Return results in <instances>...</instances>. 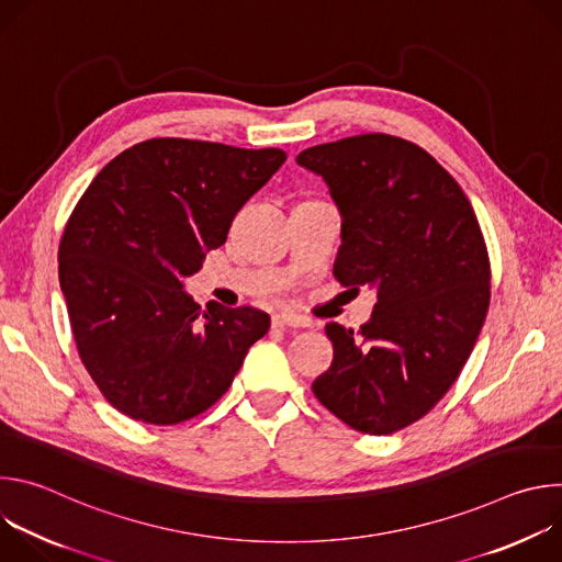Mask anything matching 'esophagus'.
<instances>
[{
    "instance_id": "obj_1",
    "label": "esophagus",
    "mask_w": 562,
    "mask_h": 562,
    "mask_svg": "<svg viewBox=\"0 0 562 562\" xmlns=\"http://www.w3.org/2000/svg\"><path fill=\"white\" fill-rule=\"evenodd\" d=\"M273 327H308V319L293 311H280L273 315Z\"/></svg>"
}]
</instances>
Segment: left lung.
I'll return each instance as SVG.
<instances>
[{
    "label": "left lung",
    "mask_w": 562,
    "mask_h": 562,
    "mask_svg": "<svg viewBox=\"0 0 562 562\" xmlns=\"http://www.w3.org/2000/svg\"><path fill=\"white\" fill-rule=\"evenodd\" d=\"M295 162L323 176L340 209L334 276L378 297L358 334L325 327L334 362L313 393L356 431H400L438 405L485 325L483 231L458 182L403 137L353 135L311 146Z\"/></svg>",
    "instance_id": "left-lung-1"
}]
</instances>
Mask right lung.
Here are the masks:
<instances>
[{
    "label": "right lung",
    "mask_w": 562,
    "mask_h": 562,
    "mask_svg": "<svg viewBox=\"0 0 562 562\" xmlns=\"http://www.w3.org/2000/svg\"><path fill=\"white\" fill-rule=\"evenodd\" d=\"M280 148L155 137L98 173L59 243V286L77 353L133 420L178 425L226 393L271 319L202 308L184 278L226 243L235 213L284 165Z\"/></svg>",
    "instance_id": "obj_1"
}]
</instances>
